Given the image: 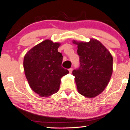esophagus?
I'll use <instances>...</instances> for the list:
<instances>
[{"label": "esophagus", "mask_w": 130, "mask_h": 130, "mask_svg": "<svg viewBox=\"0 0 130 130\" xmlns=\"http://www.w3.org/2000/svg\"><path fill=\"white\" fill-rule=\"evenodd\" d=\"M68 71H69V73H72V71H73V68H70L68 69Z\"/></svg>", "instance_id": "34e87169"}]
</instances>
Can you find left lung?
<instances>
[{
	"label": "left lung",
	"mask_w": 130,
	"mask_h": 130,
	"mask_svg": "<svg viewBox=\"0 0 130 130\" xmlns=\"http://www.w3.org/2000/svg\"><path fill=\"white\" fill-rule=\"evenodd\" d=\"M79 56V68L74 70L77 89L86 98H94L102 92L110 79L113 72V58L101 42L91 39L89 42H77Z\"/></svg>",
	"instance_id": "8db88e82"
}]
</instances>
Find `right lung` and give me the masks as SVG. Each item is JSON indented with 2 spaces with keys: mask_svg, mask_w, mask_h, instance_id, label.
<instances>
[{
  "mask_svg": "<svg viewBox=\"0 0 130 130\" xmlns=\"http://www.w3.org/2000/svg\"><path fill=\"white\" fill-rule=\"evenodd\" d=\"M60 44L45 40L26 54L23 60L25 76L32 90L41 97H49L58 91L60 79L68 74L62 67Z\"/></svg>",
  "mask_w": 130,
  "mask_h": 130,
  "instance_id": "1",
  "label": "right lung"
}]
</instances>
